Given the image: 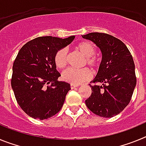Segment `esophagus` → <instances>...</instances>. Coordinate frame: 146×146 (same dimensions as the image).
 I'll use <instances>...</instances> for the list:
<instances>
[{
	"label": "esophagus",
	"instance_id": "esophagus-1",
	"mask_svg": "<svg viewBox=\"0 0 146 146\" xmlns=\"http://www.w3.org/2000/svg\"><path fill=\"white\" fill-rule=\"evenodd\" d=\"M70 87L72 89H74V88H77V86H76V85H74V84H71Z\"/></svg>",
	"mask_w": 146,
	"mask_h": 146
}]
</instances>
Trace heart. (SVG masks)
<instances>
[{
	"mask_svg": "<svg viewBox=\"0 0 146 146\" xmlns=\"http://www.w3.org/2000/svg\"><path fill=\"white\" fill-rule=\"evenodd\" d=\"M75 48L82 55L86 56V64H87L91 69L97 70L100 66V59L94 55L96 53V49L91 42L84 41L76 45ZM68 60V54L66 48H61L56 52L54 57L55 66L62 69L66 66ZM92 77L91 70L88 68L82 69H75L68 68L62 72V79L71 84L79 85L82 82L89 80Z\"/></svg>",
	"mask_w": 146,
	"mask_h": 146,
	"instance_id": "1",
	"label": "heart"
}]
</instances>
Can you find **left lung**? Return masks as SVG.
I'll list each match as a JSON object with an SVG mask.
<instances>
[{"label":"left lung","mask_w":146,"mask_h":146,"mask_svg":"<svg viewBox=\"0 0 146 146\" xmlns=\"http://www.w3.org/2000/svg\"><path fill=\"white\" fill-rule=\"evenodd\" d=\"M82 36L96 44L102 54L86 106L94 114L112 118L128 105L133 94L137 82L133 58L125 44L111 35L95 32Z\"/></svg>","instance_id":"8db88e82"}]
</instances>
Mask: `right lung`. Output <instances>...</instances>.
Returning <instances> with one entry per match:
<instances>
[{
	"label": "right lung",
	"mask_w": 146,
	"mask_h": 146,
	"mask_svg": "<svg viewBox=\"0 0 146 146\" xmlns=\"http://www.w3.org/2000/svg\"><path fill=\"white\" fill-rule=\"evenodd\" d=\"M74 37H37L18 52L13 64L11 88L18 104L30 117L47 119L61 109L71 88L69 83L58 80L60 74L54 57Z\"/></svg>",
	"instance_id": "1"
}]
</instances>
